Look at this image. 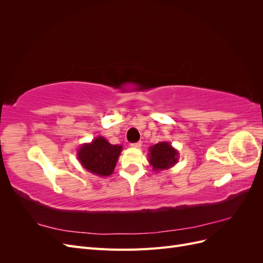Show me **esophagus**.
Masks as SVG:
<instances>
[{
	"instance_id": "esophagus-1",
	"label": "esophagus",
	"mask_w": 263,
	"mask_h": 263,
	"mask_svg": "<svg viewBox=\"0 0 263 263\" xmlns=\"http://www.w3.org/2000/svg\"><path fill=\"white\" fill-rule=\"evenodd\" d=\"M130 146L134 147V148H140V147H141V141L134 142V144H130Z\"/></svg>"
}]
</instances>
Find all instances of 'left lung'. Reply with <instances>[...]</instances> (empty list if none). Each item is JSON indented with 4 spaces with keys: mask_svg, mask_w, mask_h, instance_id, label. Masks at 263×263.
<instances>
[{
    "mask_svg": "<svg viewBox=\"0 0 263 263\" xmlns=\"http://www.w3.org/2000/svg\"><path fill=\"white\" fill-rule=\"evenodd\" d=\"M148 157L155 171L166 170L178 162V151L166 141L150 147Z\"/></svg>",
    "mask_w": 263,
    "mask_h": 263,
    "instance_id": "obj_1",
    "label": "left lung"
}]
</instances>
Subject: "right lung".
Instances as JSON below:
<instances>
[{
	"label": "right lung",
	"instance_id": "add662e5",
	"mask_svg": "<svg viewBox=\"0 0 263 263\" xmlns=\"http://www.w3.org/2000/svg\"><path fill=\"white\" fill-rule=\"evenodd\" d=\"M122 146L112 145L102 136L82 145L78 150V159L83 168L100 177H107L113 173Z\"/></svg>",
	"mask_w": 263,
	"mask_h": 263
}]
</instances>
